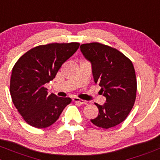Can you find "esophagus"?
Listing matches in <instances>:
<instances>
[{
	"instance_id": "esophagus-1",
	"label": "esophagus",
	"mask_w": 160,
	"mask_h": 160,
	"mask_svg": "<svg viewBox=\"0 0 160 160\" xmlns=\"http://www.w3.org/2000/svg\"><path fill=\"white\" fill-rule=\"evenodd\" d=\"M73 101H74V102H78V103H80V104H86V103H87V101L83 100V99L78 98V97H74V98H73Z\"/></svg>"
}]
</instances>
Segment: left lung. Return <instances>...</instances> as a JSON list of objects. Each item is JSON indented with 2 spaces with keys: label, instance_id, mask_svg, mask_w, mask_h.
<instances>
[{
  "label": "left lung",
  "instance_id": "1",
  "mask_svg": "<svg viewBox=\"0 0 160 160\" xmlns=\"http://www.w3.org/2000/svg\"><path fill=\"white\" fill-rule=\"evenodd\" d=\"M80 50L92 64L94 81L101 87L107 100L95 103L98 117L91 122L98 127L109 129L125 120L137 95V79L132 62L113 47L98 42L82 44Z\"/></svg>",
  "mask_w": 160,
  "mask_h": 160
}]
</instances>
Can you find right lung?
Listing matches in <instances>:
<instances>
[{"label":"right lung","instance_id":"obj_1","mask_svg":"<svg viewBox=\"0 0 160 160\" xmlns=\"http://www.w3.org/2000/svg\"><path fill=\"white\" fill-rule=\"evenodd\" d=\"M80 43H50L28 50L12 72L10 94L13 104L25 122L35 128L53 125L70 98L49 95L44 85L53 80L59 68L78 50Z\"/></svg>","mask_w":160,"mask_h":160}]
</instances>
